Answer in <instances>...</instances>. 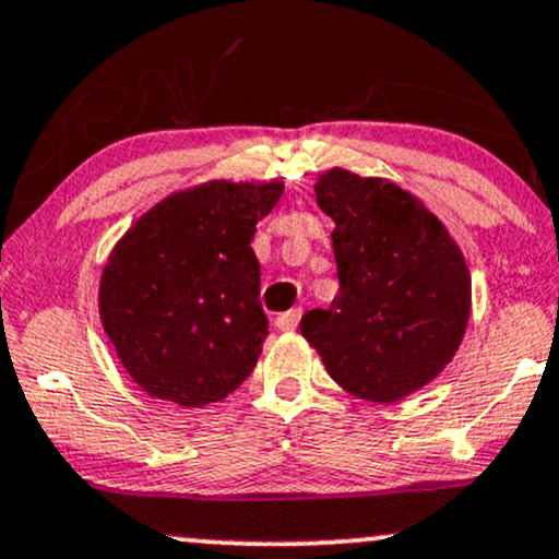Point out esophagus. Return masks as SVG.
Wrapping results in <instances>:
<instances>
[{
	"instance_id": "1",
	"label": "esophagus",
	"mask_w": 559,
	"mask_h": 559,
	"mask_svg": "<svg viewBox=\"0 0 559 559\" xmlns=\"http://www.w3.org/2000/svg\"><path fill=\"white\" fill-rule=\"evenodd\" d=\"M301 320V309H292V312H284L275 317V328L278 330H296Z\"/></svg>"
}]
</instances>
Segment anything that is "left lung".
<instances>
[{"mask_svg": "<svg viewBox=\"0 0 559 559\" xmlns=\"http://www.w3.org/2000/svg\"><path fill=\"white\" fill-rule=\"evenodd\" d=\"M335 222L337 296L301 317V335L345 392L394 402L443 371L469 320L462 250L407 190L330 169L314 186Z\"/></svg>", "mask_w": 559, "mask_h": 559, "instance_id": "left-lung-1", "label": "left lung"}]
</instances>
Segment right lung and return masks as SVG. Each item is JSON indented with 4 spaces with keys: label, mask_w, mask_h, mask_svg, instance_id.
<instances>
[{
    "label": "right lung",
    "mask_w": 559,
    "mask_h": 559,
    "mask_svg": "<svg viewBox=\"0 0 559 559\" xmlns=\"http://www.w3.org/2000/svg\"><path fill=\"white\" fill-rule=\"evenodd\" d=\"M284 182H229L167 195L112 247L100 320L146 394L201 407L255 369L267 317L252 237Z\"/></svg>",
    "instance_id": "add662e5"
}]
</instances>
